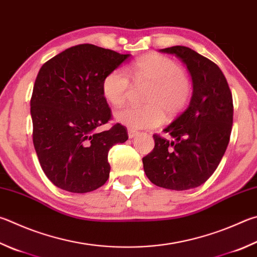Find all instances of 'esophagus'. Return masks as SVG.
I'll return each mask as SVG.
<instances>
[{
    "label": "esophagus",
    "instance_id": "esophagus-1",
    "mask_svg": "<svg viewBox=\"0 0 257 257\" xmlns=\"http://www.w3.org/2000/svg\"><path fill=\"white\" fill-rule=\"evenodd\" d=\"M137 134H138L137 130H134V129H129V130H128V136H129V138H134L135 136H136Z\"/></svg>",
    "mask_w": 257,
    "mask_h": 257
}]
</instances>
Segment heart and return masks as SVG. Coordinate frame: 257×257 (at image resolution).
I'll return each instance as SVG.
<instances>
[{
	"label": "heart",
	"instance_id": "heart-1",
	"mask_svg": "<svg viewBox=\"0 0 257 257\" xmlns=\"http://www.w3.org/2000/svg\"><path fill=\"white\" fill-rule=\"evenodd\" d=\"M135 84L148 83L144 97L146 105L127 106L115 113L120 123L132 129L157 127L164 120V113L174 116L189 104L192 88L183 67L164 55L149 54L138 58L128 68ZM132 82L123 69L110 72L102 82V93L113 106H121L128 99Z\"/></svg>",
	"mask_w": 257,
	"mask_h": 257
}]
</instances>
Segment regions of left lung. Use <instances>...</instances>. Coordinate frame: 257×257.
Segmentation results:
<instances>
[{"label":"left lung","instance_id":"left-lung-1","mask_svg":"<svg viewBox=\"0 0 257 257\" xmlns=\"http://www.w3.org/2000/svg\"><path fill=\"white\" fill-rule=\"evenodd\" d=\"M183 62L193 82L190 104L165 134L153 135L155 146L143 158L149 181L164 189L183 191L204 183L220 163L229 143L234 104L231 91L218 65L184 46L161 49Z\"/></svg>","mask_w":257,"mask_h":257}]
</instances>
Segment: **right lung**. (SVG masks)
Instances as JSON below:
<instances>
[{
    "label": "right lung",
    "instance_id": "obj_1",
    "mask_svg": "<svg viewBox=\"0 0 257 257\" xmlns=\"http://www.w3.org/2000/svg\"><path fill=\"white\" fill-rule=\"evenodd\" d=\"M129 56L82 44L41 66L30 100L32 141L41 169L57 188L86 193L109 179L108 153L127 141L128 132L120 123L100 132L112 118L102 82Z\"/></svg>",
    "mask_w": 257,
    "mask_h": 257
}]
</instances>
